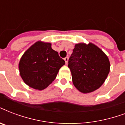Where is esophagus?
<instances>
[{
	"label": "esophagus",
	"mask_w": 125,
	"mask_h": 125,
	"mask_svg": "<svg viewBox=\"0 0 125 125\" xmlns=\"http://www.w3.org/2000/svg\"><path fill=\"white\" fill-rule=\"evenodd\" d=\"M64 60H65V63H67V62H68V60H69V58H68V57H65V58H64Z\"/></svg>",
	"instance_id": "34e87169"
}]
</instances>
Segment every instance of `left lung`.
<instances>
[{"mask_svg": "<svg viewBox=\"0 0 125 125\" xmlns=\"http://www.w3.org/2000/svg\"><path fill=\"white\" fill-rule=\"evenodd\" d=\"M73 83L83 93L99 88L109 74L110 63L107 56L92 43L75 44L68 61Z\"/></svg>", "mask_w": 125, "mask_h": 125, "instance_id": "left-lung-1", "label": "left lung"}]
</instances>
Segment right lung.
<instances>
[{
    "instance_id": "1",
    "label": "right lung",
    "mask_w": 125,
    "mask_h": 125,
    "mask_svg": "<svg viewBox=\"0 0 125 125\" xmlns=\"http://www.w3.org/2000/svg\"><path fill=\"white\" fill-rule=\"evenodd\" d=\"M65 61L51 44L37 42L25 52L19 63L23 81L31 88L43 90L56 79Z\"/></svg>"
}]
</instances>
